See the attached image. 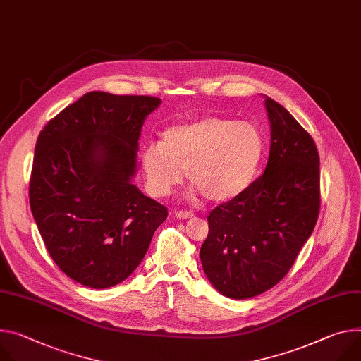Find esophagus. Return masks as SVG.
<instances>
[{"label":"esophagus","instance_id":"34e87169","mask_svg":"<svg viewBox=\"0 0 361 361\" xmlns=\"http://www.w3.org/2000/svg\"><path fill=\"white\" fill-rule=\"evenodd\" d=\"M174 214H176L177 219H190V217L194 216V214H192L191 212H188V210H177V212H174Z\"/></svg>","mask_w":361,"mask_h":361}]
</instances>
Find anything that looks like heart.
Returning <instances> with one entry per match:
<instances>
[{"mask_svg": "<svg viewBox=\"0 0 361 361\" xmlns=\"http://www.w3.org/2000/svg\"><path fill=\"white\" fill-rule=\"evenodd\" d=\"M265 154V138L250 122L206 116L164 130L148 144L141 166L148 191L166 197L184 178L210 202H227L253 180Z\"/></svg>", "mask_w": 361, "mask_h": 361, "instance_id": "obj_1", "label": "heart"}]
</instances>
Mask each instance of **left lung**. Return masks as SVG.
<instances>
[{
    "mask_svg": "<svg viewBox=\"0 0 361 361\" xmlns=\"http://www.w3.org/2000/svg\"><path fill=\"white\" fill-rule=\"evenodd\" d=\"M271 149L265 171L210 212L203 269L224 297L246 300L275 286L311 236L321 206L312 137L282 105L265 99Z\"/></svg>",
    "mask_w": 361,
    "mask_h": 361,
    "instance_id": "1",
    "label": "left lung"
}]
</instances>
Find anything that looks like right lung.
Masks as SVG:
<instances>
[{
    "label": "right lung",
    "instance_id": "1",
    "mask_svg": "<svg viewBox=\"0 0 361 361\" xmlns=\"http://www.w3.org/2000/svg\"><path fill=\"white\" fill-rule=\"evenodd\" d=\"M144 94L85 93L37 138L30 207L54 264L96 289L126 279L144 259L169 210L130 183L147 115Z\"/></svg>",
    "mask_w": 361,
    "mask_h": 361
}]
</instances>
